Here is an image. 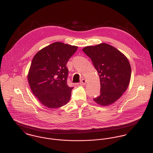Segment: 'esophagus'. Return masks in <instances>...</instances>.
Listing matches in <instances>:
<instances>
[{
	"label": "esophagus",
	"mask_w": 153,
	"mask_h": 153,
	"mask_svg": "<svg viewBox=\"0 0 153 153\" xmlns=\"http://www.w3.org/2000/svg\"><path fill=\"white\" fill-rule=\"evenodd\" d=\"M86 82H87V81L85 79H82L80 82V84L81 85H85L86 84Z\"/></svg>",
	"instance_id": "34e87169"
}]
</instances>
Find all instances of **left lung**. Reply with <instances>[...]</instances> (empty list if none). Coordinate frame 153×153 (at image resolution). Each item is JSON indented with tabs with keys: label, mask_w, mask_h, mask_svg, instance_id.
I'll use <instances>...</instances> for the list:
<instances>
[{
	"label": "left lung",
	"mask_w": 153,
	"mask_h": 153,
	"mask_svg": "<svg viewBox=\"0 0 153 153\" xmlns=\"http://www.w3.org/2000/svg\"><path fill=\"white\" fill-rule=\"evenodd\" d=\"M82 51L91 59L99 74L101 93L94 101L102 106L116 102L125 92L131 80V68L128 58L104 43L85 47Z\"/></svg>",
	"instance_id": "8db88e82"
}]
</instances>
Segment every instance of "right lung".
<instances>
[{
	"label": "right lung",
	"mask_w": 153,
	"mask_h": 153,
	"mask_svg": "<svg viewBox=\"0 0 153 153\" xmlns=\"http://www.w3.org/2000/svg\"><path fill=\"white\" fill-rule=\"evenodd\" d=\"M77 49V46L57 42L34 56L28 81L34 95L45 106L59 108L69 101L73 87L67 84L66 63Z\"/></svg>",
	"instance_id": "add662e5"
}]
</instances>
